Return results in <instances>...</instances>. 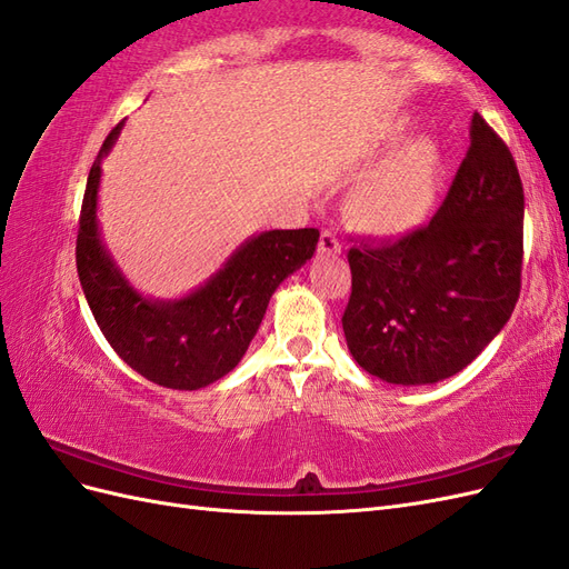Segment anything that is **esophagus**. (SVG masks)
<instances>
[{
    "label": "esophagus",
    "instance_id": "obj_1",
    "mask_svg": "<svg viewBox=\"0 0 569 569\" xmlns=\"http://www.w3.org/2000/svg\"><path fill=\"white\" fill-rule=\"evenodd\" d=\"M318 251L322 256H337L341 251V244H339V237L335 230H322L320 234V244H318Z\"/></svg>",
    "mask_w": 569,
    "mask_h": 569
}]
</instances>
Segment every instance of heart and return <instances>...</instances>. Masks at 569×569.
I'll return each instance as SVG.
<instances>
[{"instance_id":"heart-1","label":"heart","mask_w":569,"mask_h":569,"mask_svg":"<svg viewBox=\"0 0 569 569\" xmlns=\"http://www.w3.org/2000/svg\"><path fill=\"white\" fill-rule=\"evenodd\" d=\"M441 178L443 157L437 142L412 137L356 187L351 213L372 234H408L432 216Z\"/></svg>"}]
</instances>
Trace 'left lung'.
I'll use <instances>...</instances> for the list:
<instances>
[{"label": "left lung", "instance_id": "obj_1", "mask_svg": "<svg viewBox=\"0 0 569 569\" xmlns=\"http://www.w3.org/2000/svg\"><path fill=\"white\" fill-rule=\"evenodd\" d=\"M522 222L518 166L475 113L470 149L432 222L349 251L351 297L341 325L356 363L403 387L468 368L518 303Z\"/></svg>", "mask_w": 569, "mask_h": 569}]
</instances>
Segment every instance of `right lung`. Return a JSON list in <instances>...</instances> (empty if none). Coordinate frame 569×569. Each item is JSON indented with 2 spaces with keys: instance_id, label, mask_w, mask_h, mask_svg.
Wrapping results in <instances>:
<instances>
[{
  "instance_id": "1",
  "label": "right lung",
  "mask_w": 569,
  "mask_h": 569,
  "mask_svg": "<svg viewBox=\"0 0 569 569\" xmlns=\"http://www.w3.org/2000/svg\"><path fill=\"white\" fill-rule=\"evenodd\" d=\"M126 120L109 132L84 187L76 263L90 311L111 349L149 382L194 391L226 377L258 332L274 289L318 247L320 232L268 230L239 247L192 295L163 301L140 295L101 242L97 192L101 159Z\"/></svg>"
}]
</instances>
